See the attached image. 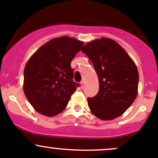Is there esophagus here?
I'll return each instance as SVG.
<instances>
[{
	"mask_svg": "<svg viewBox=\"0 0 158 158\" xmlns=\"http://www.w3.org/2000/svg\"><path fill=\"white\" fill-rule=\"evenodd\" d=\"M80 84H81V86H82V88H83V87L85 86V81L82 80V81H81Z\"/></svg>",
	"mask_w": 158,
	"mask_h": 158,
	"instance_id": "34e87169",
	"label": "esophagus"
}]
</instances>
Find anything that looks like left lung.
Returning a JSON list of instances; mask_svg holds the SVG:
<instances>
[{
  "label": "left lung",
  "instance_id": "left-lung-1",
  "mask_svg": "<svg viewBox=\"0 0 158 158\" xmlns=\"http://www.w3.org/2000/svg\"><path fill=\"white\" fill-rule=\"evenodd\" d=\"M81 51L92 62L99 82L97 95L88 98L92 114L105 121L122 115L138 94L136 65L125 49L109 38L91 41Z\"/></svg>",
  "mask_w": 158,
  "mask_h": 158
}]
</instances>
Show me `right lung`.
<instances>
[{
	"mask_svg": "<svg viewBox=\"0 0 158 158\" xmlns=\"http://www.w3.org/2000/svg\"><path fill=\"white\" fill-rule=\"evenodd\" d=\"M83 42L69 36L55 38L39 48L27 63L23 91L31 106L44 115L65 109L77 87L71 62Z\"/></svg>",
	"mask_w": 158,
	"mask_h": 158,
	"instance_id": "right-lung-1",
	"label": "right lung"
}]
</instances>
